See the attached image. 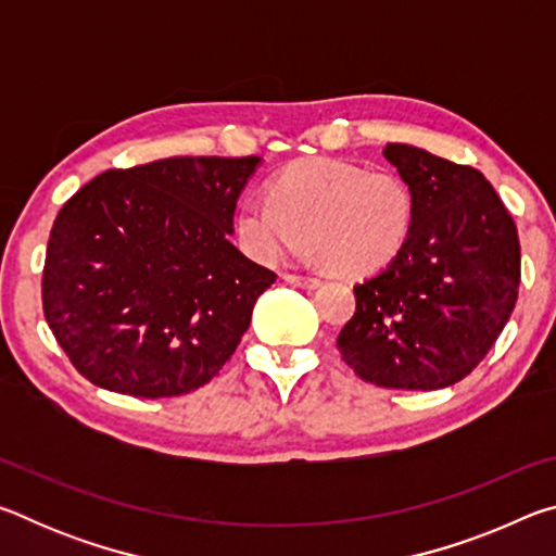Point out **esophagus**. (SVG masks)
<instances>
[{
    "mask_svg": "<svg viewBox=\"0 0 556 556\" xmlns=\"http://www.w3.org/2000/svg\"><path fill=\"white\" fill-rule=\"evenodd\" d=\"M287 281V285H294V287H301V289H316L321 287V281L314 279V277H299V275H285L281 277Z\"/></svg>",
    "mask_w": 556,
    "mask_h": 556,
    "instance_id": "34e87169",
    "label": "esophagus"
}]
</instances>
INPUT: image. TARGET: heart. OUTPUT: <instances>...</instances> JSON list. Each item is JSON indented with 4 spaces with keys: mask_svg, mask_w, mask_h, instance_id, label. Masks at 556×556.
<instances>
[{
    "mask_svg": "<svg viewBox=\"0 0 556 556\" xmlns=\"http://www.w3.org/2000/svg\"><path fill=\"white\" fill-rule=\"evenodd\" d=\"M417 218L409 184L338 159H304L277 174L269 199H250L235 232L250 257L277 265L312 248L328 275L375 277L407 248Z\"/></svg>",
    "mask_w": 556,
    "mask_h": 556,
    "instance_id": "1",
    "label": "heart"
}]
</instances>
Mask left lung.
Segmentation results:
<instances>
[{"label":"left lung","instance_id":"obj_1","mask_svg":"<svg viewBox=\"0 0 556 556\" xmlns=\"http://www.w3.org/2000/svg\"><path fill=\"white\" fill-rule=\"evenodd\" d=\"M382 156L409 184L417 218L407 248L355 285L338 351L357 378L394 390H444L483 361L520 287L510 213L470 166L392 142Z\"/></svg>","mask_w":556,"mask_h":556}]
</instances>
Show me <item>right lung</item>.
I'll use <instances>...</instances> for the list:
<instances>
[{"mask_svg":"<svg viewBox=\"0 0 556 556\" xmlns=\"http://www.w3.org/2000/svg\"><path fill=\"white\" fill-rule=\"evenodd\" d=\"M260 156H174L92 178L55 218L43 314L83 378L131 397L199 390L275 271L230 242Z\"/></svg>","mask_w":556,"mask_h":556,"instance_id":"obj_1","label":"right lung"}]
</instances>
